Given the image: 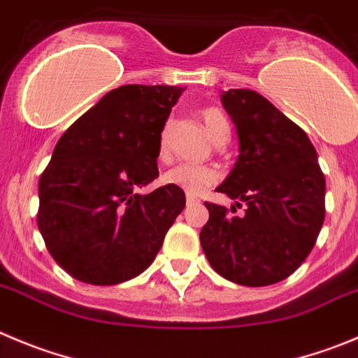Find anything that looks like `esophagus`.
Segmentation results:
<instances>
[{"mask_svg": "<svg viewBox=\"0 0 358 358\" xmlns=\"http://www.w3.org/2000/svg\"><path fill=\"white\" fill-rule=\"evenodd\" d=\"M196 203H198V198L187 194V205H196Z\"/></svg>", "mask_w": 358, "mask_h": 358, "instance_id": "34e87169", "label": "esophagus"}]
</instances>
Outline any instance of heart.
Returning a JSON list of instances; mask_svg holds the SVG:
<instances>
[{
  "label": "heart",
  "mask_w": 358,
  "mask_h": 358,
  "mask_svg": "<svg viewBox=\"0 0 358 358\" xmlns=\"http://www.w3.org/2000/svg\"><path fill=\"white\" fill-rule=\"evenodd\" d=\"M199 115H201L203 123H205L206 130H208V134L213 138V141L219 139L220 136H224V134H229L228 120H226V116L219 109L206 108ZM166 139H168V130H162V134H160V150L162 152L166 150ZM217 178H219V173L213 168H210V166L185 162L178 164V166H175V168L164 173L162 180L168 185L185 190L187 194L198 196L201 192H205L206 187L215 183Z\"/></svg>",
  "instance_id": "b5f03b06"
}]
</instances>
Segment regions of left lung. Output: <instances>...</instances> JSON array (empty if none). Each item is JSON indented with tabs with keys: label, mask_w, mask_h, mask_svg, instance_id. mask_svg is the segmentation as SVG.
<instances>
[{
	"label": "left lung",
	"mask_w": 358,
	"mask_h": 358,
	"mask_svg": "<svg viewBox=\"0 0 358 358\" xmlns=\"http://www.w3.org/2000/svg\"><path fill=\"white\" fill-rule=\"evenodd\" d=\"M220 102L236 127L238 157L217 190L247 208L238 217L205 203L210 217L199 233L201 247L224 279L275 285L315 247L325 219V176L307 134L265 96L228 90Z\"/></svg>",
	"instance_id": "8db88e82"
}]
</instances>
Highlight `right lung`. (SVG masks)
I'll return each instance as SVG.
<instances>
[{"instance_id":"right-lung-1","label":"right lung","mask_w":358,"mask_h":358,"mask_svg":"<svg viewBox=\"0 0 358 358\" xmlns=\"http://www.w3.org/2000/svg\"><path fill=\"white\" fill-rule=\"evenodd\" d=\"M185 88L127 85L103 95L59 138L40 176L38 229L73 279L95 286L145 272L185 206L183 190L136 189L159 176L160 134Z\"/></svg>"}]
</instances>
